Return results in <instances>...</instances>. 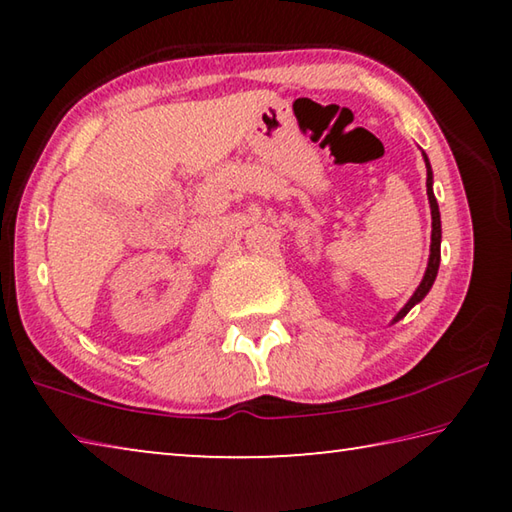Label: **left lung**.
Returning <instances> with one entry per match:
<instances>
[{
	"mask_svg": "<svg viewBox=\"0 0 512 512\" xmlns=\"http://www.w3.org/2000/svg\"><path fill=\"white\" fill-rule=\"evenodd\" d=\"M424 155V153H422ZM424 162H427V196H429V205H431V255H429V266H427V273H424L420 287L415 289V293L411 296V300L406 302L404 309L400 311V314L395 316V320L404 318L406 314H409L413 305H418V302L427 296L433 280H436L438 275V266H440V212H438V203H436V196H433V189H431V183H433V173H431V167H429V160L427 155H424Z\"/></svg>",
	"mask_w": 512,
	"mask_h": 512,
	"instance_id": "8db88e82",
	"label": "left lung"
}]
</instances>
